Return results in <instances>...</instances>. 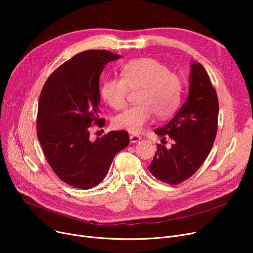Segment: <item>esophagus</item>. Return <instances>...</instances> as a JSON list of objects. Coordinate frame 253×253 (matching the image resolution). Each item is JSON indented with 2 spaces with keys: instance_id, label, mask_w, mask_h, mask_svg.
Wrapping results in <instances>:
<instances>
[{
  "instance_id": "1",
  "label": "esophagus",
  "mask_w": 253,
  "mask_h": 253,
  "mask_svg": "<svg viewBox=\"0 0 253 253\" xmlns=\"http://www.w3.org/2000/svg\"><path fill=\"white\" fill-rule=\"evenodd\" d=\"M140 139H141V137H140L139 135H135V134L130 135V141H131L132 143H135V142L139 141Z\"/></svg>"
}]
</instances>
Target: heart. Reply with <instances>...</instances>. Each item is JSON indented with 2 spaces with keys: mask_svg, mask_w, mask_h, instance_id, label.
<instances>
[{
  "mask_svg": "<svg viewBox=\"0 0 253 253\" xmlns=\"http://www.w3.org/2000/svg\"><path fill=\"white\" fill-rule=\"evenodd\" d=\"M121 78L105 80L100 88L101 98L114 110L126 105L129 89L138 88L136 104L113 120V127L139 133L156 114L159 119L173 114L180 101V77L163 62L152 57L132 59L120 69Z\"/></svg>",
  "mask_w": 253,
  "mask_h": 253,
  "instance_id": "obj_1",
  "label": "heart"
}]
</instances>
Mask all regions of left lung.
Instances as JSON below:
<instances>
[{
	"mask_svg": "<svg viewBox=\"0 0 253 253\" xmlns=\"http://www.w3.org/2000/svg\"><path fill=\"white\" fill-rule=\"evenodd\" d=\"M218 99L208 74L201 63L193 62L187 100L170 121L155 133L173 142L167 149L157 144L148 167L153 176L168 184L190 178L208 157L217 133Z\"/></svg>",
	"mask_w": 253,
	"mask_h": 253,
	"instance_id": "obj_1",
	"label": "left lung"
}]
</instances>
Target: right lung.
<instances>
[{"mask_svg":"<svg viewBox=\"0 0 253 253\" xmlns=\"http://www.w3.org/2000/svg\"><path fill=\"white\" fill-rule=\"evenodd\" d=\"M120 55L105 50L79 53L62 63L45 82L39 98L37 135L54 173L74 188L99 184L115 156L129 143L128 132L111 131L94 142L91 127H103L99 117V77Z\"/></svg>","mask_w":253,"mask_h":253,"instance_id":"right-lung-1","label":"right lung"}]
</instances>
